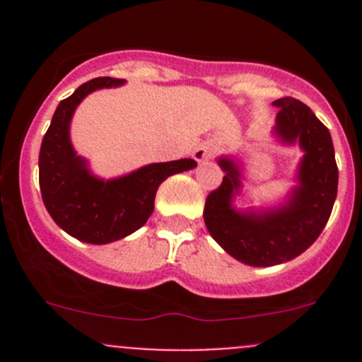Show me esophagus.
<instances>
[{"label":"esophagus","mask_w":362,"mask_h":362,"mask_svg":"<svg viewBox=\"0 0 362 362\" xmlns=\"http://www.w3.org/2000/svg\"><path fill=\"white\" fill-rule=\"evenodd\" d=\"M214 151H215V147L211 144H202L194 148V152H192V158L198 160V163H203V160L211 158Z\"/></svg>","instance_id":"obj_1"}]
</instances>
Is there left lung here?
Listing matches in <instances>:
<instances>
[{
    "label": "left lung",
    "instance_id": "left-lung-1",
    "mask_svg": "<svg viewBox=\"0 0 362 362\" xmlns=\"http://www.w3.org/2000/svg\"><path fill=\"white\" fill-rule=\"evenodd\" d=\"M275 134L282 144L305 152L298 166V185L284 204L269 210H236L242 171L231 158H218L224 170L221 187L204 203L203 218L211 238L229 255L249 266H275L303 254L329 221L338 192V166L329 129L305 103L294 98L273 101Z\"/></svg>",
    "mask_w": 362,
    "mask_h": 362
}]
</instances>
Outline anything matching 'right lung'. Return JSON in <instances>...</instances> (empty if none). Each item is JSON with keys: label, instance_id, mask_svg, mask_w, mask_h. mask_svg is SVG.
<instances>
[{"label": "right lung", "instance_id": "1", "mask_svg": "<svg viewBox=\"0 0 362 362\" xmlns=\"http://www.w3.org/2000/svg\"><path fill=\"white\" fill-rule=\"evenodd\" d=\"M124 82L100 76L82 83L57 105L40 148V191L47 211L69 236L93 245L117 242L140 229L154 211L159 185L196 166L194 159L154 163L112 180L90 173L69 140L71 117L87 94Z\"/></svg>", "mask_w": 362, "mask_h": 362}]
</instances>
